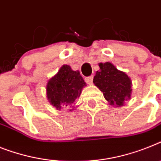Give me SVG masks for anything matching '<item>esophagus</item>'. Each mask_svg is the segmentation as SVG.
Returning a JSON list of instances; mask_svg holds the SVG:
<instances>
[{
	"label": "esophagus",
	"mask_w": 161,
	"mask_h": 161,
	"mask_svg": "<svg viewBox=\"0 0 161 161\" xmlns=\"http://www.w3.org/2000/svg\"><path fill=\"white\" fill-rule=\"evenodd\" d=\"M85 81L87 82V83H92V81H93V76H89L87 77V78H85Z\"/></svg>",
	"instance_id": "34e87169"
}]
</instances>
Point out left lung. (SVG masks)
<instances>
[{
  "label": "left lung",
  "mask_w": 161,
  "mask_h": 161,
  "mask_svg": "<svg viewBox=\"0 0 161 161\" xmlns=\"http://www.w3.org/2000/svg\"><path fill=\"white\" fill-rule=\"evenodd\" d=\"M93 83L103 92L104 97L111 106H122L130 99L132 82L125 73L119 71L111 63H100Z\"/></svg>",
  "instance_id": "left-lung-1"
}]
</instances>
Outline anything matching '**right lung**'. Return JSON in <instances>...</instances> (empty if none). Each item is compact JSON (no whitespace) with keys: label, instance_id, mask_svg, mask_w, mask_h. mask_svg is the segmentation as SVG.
<instances>
[{"label":"right lung","instance_id":"right-lung-1","mask_svg":"<svg viewBox=\"0 0 161 161\" xmlns=\"http://www.w3.org/2000/svg\"><path fill=\"white\" fill-rule=\"evenodd\" d=\"M84 86L86 83L78 71H74L69 65H63L57 74L48 81L47 99L57 110L74 107Z\"/></svg>","mask_w":161,"mask_h":161}]
</instances>
